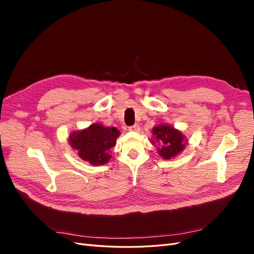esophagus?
<instances>
[{
    "mask_svg": "<svg viewBox=\"0 0 254 254\" xmlns=\"http://www.w3.org/2000/svg\"><path fill=\"white\" fill-rule=\"evenodd\" d=\"M128 130H129V131H132V132H139L140 131V126L137 124H134L132 126L128 127Z\"/></svg>",
    "mask_w": 254,
    "mask_h": 254,
    "instance_id": "esophagus-1",
    "label": "esophagus"
}]
</instances>
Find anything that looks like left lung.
<instances>
[{"label": "left lung", "mask_w": 254, "mask_h": 254, "mask_svg": "<svg viewBox=\"0 0 254 254\" xmlns=\"http://www.w3.org/2000/svg\"><path fill=\"white\" fill-rule=\"evenodd\" d=\"M152 133L158 144L159 155L163 159L176 157L184 148V135L174 127L159 125L152 129ZM155 141H152V143H155Z\"/></svg>", "instance_id": "left-lung-1"}]
</instances>
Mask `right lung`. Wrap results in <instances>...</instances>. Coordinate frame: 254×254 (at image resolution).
Segmentation results:
<instances>
[{"instance_id":"obj_1","label":"right lung","mask_w":254,"mask_h":254,"mask_svg":"<svg viewBox=\"0 0 254 254\" xmlns=\"http://www.w3.org/2000/svg\"><path fill=\"white\" fill-rule=\"evenodd\" d=\"M120 131L115 127L91 125L82 131L70 135V144L78 156L92 165H101L110 159L109 150L114 147Z\"/></svg>"}]
</instances>
